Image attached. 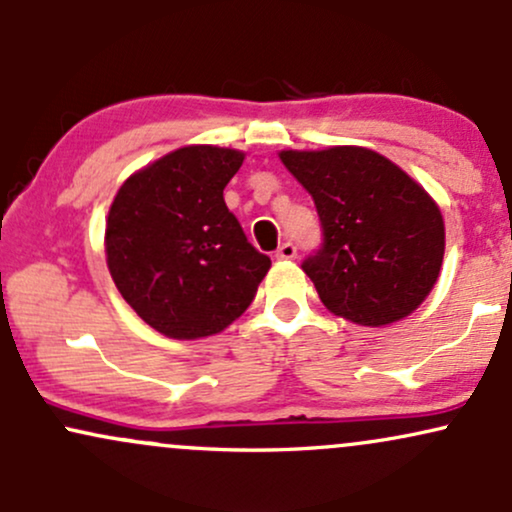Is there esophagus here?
Returning <instances> with one entry per match:
<instances>
[{
  "instance_id": "34e87169",
  "label": "esophagus",
  "mask_w": 512,
  "mask_h": 512,
  "mask_svg": "<svg viewBox=\"0 0 512 512\" xmlns=\"http://www.w3.org/2000/svg\"><path fill=\"white\" fill-rule=\"evenodd\" d=\"M296 255H298V248L293 243H289V240L281 243L279 250H276V257H279V260H296Z\"/></svg>"
}]
</instances>
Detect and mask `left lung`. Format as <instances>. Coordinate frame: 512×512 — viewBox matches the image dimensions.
Returning a JSON list of instances; mask_svg holds the SVG:
<instances>
[{
  "label": "left lung",
  "mask_w": 512,
  "mask_h": 512,
  "mask_svg": "<svg viewBox=\"0 0 512 512\" xmlns=\"http://www.w3.org/2000/svg\"><path fill=\"white\" fill-rule=\"evenodd\" d=\"M313 197L322 245L303 272L334 315L380 327L414 313L445 252L440 209L402 168L361 146L281 151Z\"/></svg>",
  "instance_id": "8db88e82"
}]
</instances>
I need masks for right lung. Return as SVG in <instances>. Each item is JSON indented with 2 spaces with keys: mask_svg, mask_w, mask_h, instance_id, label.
Here are the masks:
<instances>
[{
  "mask_svg": "<svg viewBox=\"0 0 512 512\" xmlns=\"http://www.w3.org/2000/svg\"><path fill=\"white\" fill-rule=\"evenodd\" d=\"M245 154L182 146L125 180L105 223L108 269L146 325L173 339L226 330L272 260L223 202Z\"/></svg>",
  "mask_w": 512,
  "mask_h": 512,
  "instance_id": "right-lung-1",
  "label": "right lung"
}]
</instances>
